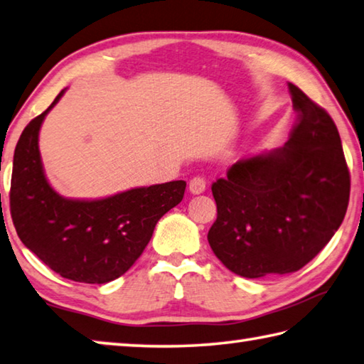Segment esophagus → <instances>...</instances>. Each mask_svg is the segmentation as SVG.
Segmentation results:
<instances>
[{
	"label": "esophagus",
	"mask_w": 364,
	"mask_h": 364,
	"mask_svg": "<svg viewBox=\"0 0 364 364\" xmlns=\"http://www.w3.org/2000/svg\"><path fill=\"white\" fill-rule=\"evenodd\" d=\"M205 186H207V181H205V178L200 175H196L193 180L189 181V191L193 194H202L205 191Z\"/></svg>",
	"instance_id": "1"
}]
</instances>
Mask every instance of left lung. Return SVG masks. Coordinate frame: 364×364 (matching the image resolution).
I'll use <instances>...</instances> for the list:
<instances>
[{
	"label": "left lung",
	"instance_id": "left-lung-1",
	"mask_svg": "<svg viewBox=\"0 0 364 364\" xmlns=\"http://www.w3.org/2000/svg\"><path fill=\"white\" fill-rule=\"evenodd\" d=\"M297 121L287 144L230 165L211 184L218 216L208 243L224 266L247 279L302 269L343 221L350 171L334 121L288 84Z\"/></svg>",
	"mask_w": 364,
	"mask_h": 364
}]
</instances>
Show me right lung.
Here are the masks:
<instances>
[{"label": "right lung", "mask_w": 364, "mask_h": 364, "mask_svg": "<svg viewBox=\"0 0 364 364\" xmlns=\"http://www.w3.org/2000/svg\"><path fill=\"white\" fill-rule=\"evenodd\" d=\"M50 107L18 138L9 205L18 239L63 279L108 283L134 266L157 221L183 200L186 181L136 188L100 200L63 199L43 171L38 135Z\"/></svg>", "instance_id": "1"}]
</instances>
